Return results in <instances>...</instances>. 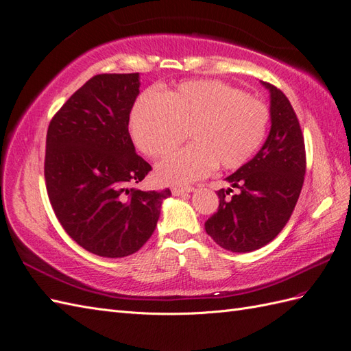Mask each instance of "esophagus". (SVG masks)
Returning a JSON list of instances; mask_svg holds the SVG:
<instances>
[{"instance_id": "esophagus-1", "label": "esophagus", "mask_w": 351, "mask_h": 351, "mask_svg": "<svg viewBox=\"0 0 351 351\" xmlns=\"http://www.w3.org/2000/svg\"><path fill=\"white\" fill-rule=\"evenodd\" d=\"M194 186H173L172 189V194L173 195H182L186 193H193Z\"/></svg>"}]
</instances>
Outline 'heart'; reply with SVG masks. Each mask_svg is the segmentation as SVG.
Wrapping results in <instances>:
<instances>
[{
	"instance_id": "obj_1",
	"label": "heart",
	"mask_w": 351,
	"mask_h": 351,
	"mask_svg": "<svg viewBox=\"0 0 351 351\" xmlns=\"http://www.w3.org/2000/svg\"><path fill=\"white\" fill-rule=\"evenodd\" d=\"M267 106L219 80L184 82L161 97L146 93L130 117V133L138 151L161 157L181 145L190 146L162 158L156 176L162 184L185 185L219 169H238L263 142Z\"/></svg>"
}]
</instances>
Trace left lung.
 Instances as JSON below:
<instances>
[{
	"instance_id": "obj_1",
	"label": "left lung",
	"mask_w": 351,
	"mask_h": 351,
	"mask_svg": "<svg viewBox=\"0 0 351 351\" xmlns=\"http://www.w3.org/2000/svg\"><path fill=\"white\" fill-rule=\"evenodd\" d=\"M262 85L271 93V132L254 158L226 178L232 189L217 191L218 210L205 223L210 238L233 252L254 251L275 239L304 185L305 143L296 113L278 88Z\"/></svg>"
}]
</instances>
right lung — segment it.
Segmentation results:
<instances>
[{"instance_id":"right-lung-1","label":"right lung","mask_w":351,"mask_h":351,"mask_svg":"<svg viewBox=\"0 0 351 351\" xmlns=\"http://www.w3.org/2000/svg\"><path fill=\"white\" fill-rule=\"evenodd\" d=\"M138 86V73L97 75L47 128L45 179L53 213L73 241L101 257L141 250L170 195L169 189H133L152 170L128 133Z\"/></svg>"}]
</instances>
